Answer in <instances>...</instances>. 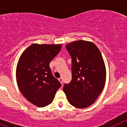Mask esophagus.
<instances>
[{"label": "esophagus", "instance_id": "1", "mask_svg": "<svg viewBox=\"0 0 127 127\" xmlns=\"http://www.w3.org/2000/svg\"><path fill=\"white\" fill-rule=\"evenodd\" d=\"M58 80H59V81L60 82V83L63 84V79H62V77L59 78V79H58Z\"/></svg>", "mask_w": 127, "mask_h": 127}]
</instances>
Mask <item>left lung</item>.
Masks as SVG:
<instances>
[{"label": "left lung", "mask_w": 127, "mask_h": 127, "mask_svg": "<svg viewBox=\"0 0 127 127\" xmlns=\"http://www.w3.org/2000/svg\"><path fill=\"white\" fill-rule=\"evenodd\" d=\"M72 58V80L63 90L69 102L77 108L94 104L105 86L106 69L101 53L92 42L74 41L66 45Z\"/></svg>", "instance_id": "obj_1"}]
</instances>
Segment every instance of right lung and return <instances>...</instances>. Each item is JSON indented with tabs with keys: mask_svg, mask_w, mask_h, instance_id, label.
I'll return each instance as SVG.
<instances>
[{
	"mask_svg": "<svg viewBox=\"0 0 127 127\" xmlns=\"http://www.w3.org/2000/svg\"><path fill=\"white\" fill-rule=\"evenodd\" d=\"M61 48L62 44H32L19 58L16 71L18 88L25 98L37 107L51 104L61 86L49 65Z\"/></svg>",
	"mask_w": 127,
	"mask_h": 127,
	"instance_id": "1",
	"label": "right lung"
}]
</instances>
